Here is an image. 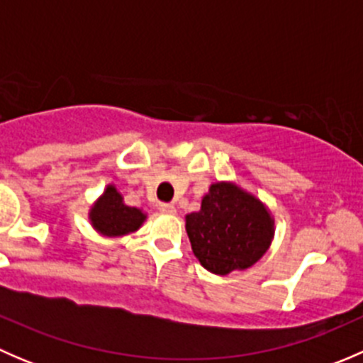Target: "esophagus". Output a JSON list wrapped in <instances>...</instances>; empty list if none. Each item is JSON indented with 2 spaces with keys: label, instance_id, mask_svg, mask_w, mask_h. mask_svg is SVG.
Returning a JSON list of instances; mask_svg holds the SVG:
<instances>
[{
  "label": "esophagus",
  "instance_id": "obj_1",
  "mask_svg": "<svg viewBox=\"0 0 363 363\" xmlns=\"http://www.w3.org/2000/svg\"><path fill=\"white\" fill-rule=\"evenodd\" d=\"M160 211L163 212V214H175L177 208H175L174 203H160Z\"/></svg>",
  "mask_w": 363,
  "mask_h": 363
}]
</instances>
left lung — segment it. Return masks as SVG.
<instances>
[{
    "instance_id": "1",
    "label": "left lung",
    "mask_w": 363,
    "mask_h": 363,
    "mask_svg": "<svg viewBox=\"0 0 363 363\" xmlns=\"http://www.w3.org/2000/svg\"><path fill=\"white\" fill-rule=\"evenodd\" d=\"M191 250L216 276L255 265L272 244L276 221L265 203L233 181L212 182L199 212L186 214Z\"/></svg>"
}]
</instances>
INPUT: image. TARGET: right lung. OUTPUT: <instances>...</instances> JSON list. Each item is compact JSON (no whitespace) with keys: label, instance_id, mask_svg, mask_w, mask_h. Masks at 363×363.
Returning <instances> with one entry per match:
<instances>
[{"label":"right lung","instance_id":"add662e5","mask_svg":"<svg viewBox=\"0 0 363 363\" xmlns=\"http://www.w3.org/2000/svg\"><path fill=\"white\" fill-rule=\"evenodd\" d=\"M87 218L100 235L119 239L137 232L145 223L147 214L142 208L124 203L123 195L116 186L107 184L104 193L91 205Z\"/></svg>","mask_w":363,"mask_h":363}]
</instances>
